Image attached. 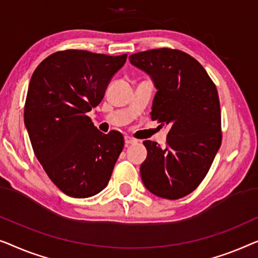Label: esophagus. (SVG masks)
Listing matches in <instances>:
<instances>
[{
    "label": "esophagus",
    "mask_w": 258,
    "mask_h": 258,
    "mask_svg": "<svg viewBox=\"0 0 258 258\" xmlns=\"http://www.w3.org/2000/svg\"><path fill=\"white\" fill-rule=\"evenodd\" d=\"M133 144H137V140L133 139L132 137L126 136L125 137V145H126V146H128V145H133Z\"/></svg>",
    "instance_id": "obj_1"
}]
</instances>
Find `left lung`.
Returning a JSON list of instances; mask_svg holds the SVG:
<instances>
[{
  "label": "left lung",
  "instance_id": "left-lung-1",
  "mask_svg": "<svg viewBox=\"0 0 258 258\" xmlns=\"http://www.w3.org/2000/svg\"><path fill=\"white\" fill-rule=\"evenodd\" d=\"M157 89L151 118L169 128L166 147L144 141L147 158L141 180L157 197L176 200L205 179L221 146V110L216 86L199 61L173 49L130 56Z\"/></svg>",
  "mask_w": 258,
  "mask_h": 258
}]
</instances>
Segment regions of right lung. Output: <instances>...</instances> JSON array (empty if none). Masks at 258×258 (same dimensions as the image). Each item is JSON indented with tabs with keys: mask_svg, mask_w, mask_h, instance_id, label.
I'll return each instance as SVG.
<instances>
[{
	"mask_svg": "<svg viewBox=\"0 0 258 258\" xmlns=\"http://www.w3.org/2000/svg\"><path fill=\"white\" fill-rule=\"evenodd\" d=\"M126 58L67 50L46 57L31 76L25 128L45 173L69 197L103 190L124 147L121 133L104 134L86 113L99 105Z\"/></svg>",
	"mask_w": 258,
	"mask_h": 258,
	"instance_id": "add662e5",
	"label": "right lung"
}]
</instances>
